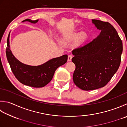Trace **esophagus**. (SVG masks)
<instances>
[{
    "label": "esophagus",
    "instance_id": "1",
    "mask_svg": "<svg viewBox=\"0 0 127 127\" xmlns=\"http://www.w3.org/2000/svg\"><path fill=\"white\" fill-rule=\"evenodd\" d=\"M72 57H73V56H72V55H69V56H68V61H71Z\"/></svg>",
    "mask_w": 127,
    "mask_h": 127
}]
</instances>
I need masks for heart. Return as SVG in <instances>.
<instances>
[{"label": "heart", "mask_w": 127, "mask_h": 127, "mask_svg": "<svg viewBox=\"0 0 127 127\" xmlns=\"http://www.w3.org/2000/svg\"><path fill=\"white\" fill-rule=\"evenodd\" d=\"M77 36H83L84 33H80L77 34Z\"/></svg>", "instance_id": "obj_1"}]
</instances>
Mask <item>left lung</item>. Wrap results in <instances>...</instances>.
Instances as JSON below:
<instances>
[{"label":"left lung","mask_w":127,"mask_h":127,"mask_svg":"<svg viewBox=\"0 0 127 127\" xmlns=\"http://www.w3.org/2000/svg\"><path fill=\"white\" fill-rule=\"evenodd\" d=\"M92 22L100 33L72 51L71 60L76 66L74 83L86 91L102 88L110 81L120 65L123 51L122 42L112 25L94 19Z\"/></svg>","instance_id":"1"}]
</instances>
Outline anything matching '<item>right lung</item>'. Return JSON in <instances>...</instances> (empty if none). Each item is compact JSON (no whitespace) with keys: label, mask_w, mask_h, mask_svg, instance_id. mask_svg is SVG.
Segmentation results:
<instances>
[{"label":"right lung","mask_w":127,"mask_h":127,"mask_svg":"<svg viewBox=\"0 0 127 127\" xmlns=\"http://www.w3.org/2000/svg\"><path fill=\"white\" fill-rule=\"evenodd\" d=\"M29 21L36 24L38 21L26 19L22 22ZM10 33L7 39L6 54L7 61L15 76L24 85L33 88H42L48 84L53 78L56 69L66 63L68 56L66 54L57 58H52L46 63L37 66L27 65L20 62L12 54L10 49Z\"/></svg>","instance_id":"add662e5"}]
</instances>
